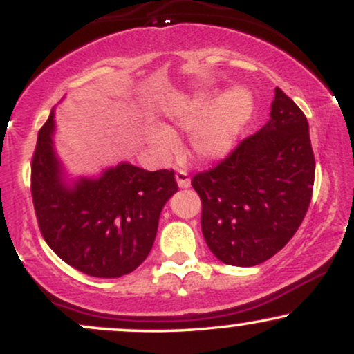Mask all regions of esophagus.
<instances>
[{"label":"esophagus","mask_w":354,"mask_h":354,"mask_svg":"<svg viewBox=\"0 0 354 354\" xmlns=\"http://www.w3.org/2000/svg\"><path fill=\"white\" fill-rule=\"evenodd\" d=\"M176 183L180 188H189L191 185V180H189V174L186 171H183V169H178L176 171Z\"/></svg>","instance_id":"obj_1"}]
</instances>
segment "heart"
<instances>
[{
	"label": "heart",
	"mask_w": 354,
	"mask_h": 354,
	"mask_svg": "<svg viewBox=\"0 0 354 354\" xmlns=\"http://www.w3.org/2000/svg\"><path fill=\"white\" fill-rule=\"evenodd\" d=\"M253 113V98L241 86L213 95L194 96L168 111L171 129L163 124L148 128V140L160 153L169 154L176 148L173 129L191 133V149L200 160H219L233 148Z\"/></svg>",
	"instance_id": "1"
}]
</instances>
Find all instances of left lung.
Returning <instances> with one entry per match:
<instances>
[{"instance_id": "obj_1", "label": "left lung", "mask_w": 354, "mask_h": 354, "mask_svg": "<svg viewBox=\"0 0 354 354\" xmlns=\"http://www.w3.org/2000/svg\"><path fill=\"white\" fill-rule=\"evenodd\" d=\"M315 156L306 116L279 88L270 120L209 171L193 178L201 230L219 261L254 266L293 238L311 201Z\"/></svg>"}]
</instances>
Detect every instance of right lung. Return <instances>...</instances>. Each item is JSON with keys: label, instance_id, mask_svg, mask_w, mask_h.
<instances>
[{"label": "right lung", "instance_id": "right-lung-1", "mask_svg": "<svg viewBox=\"0 0 354 354\" xmlns=\"http://www.w3.org/2000/svg\"><path fill=\"white\" fill-rule=\"evenodd\" d=\"M55 109L38 133L31 194L44 241L81 273L120 278L151 251L161 209L178 191L174 173L118 163L96 176L68 173L55 148Z\"/></svg>", "mask_w": 354, "mask_h": 354}]
</instances>
